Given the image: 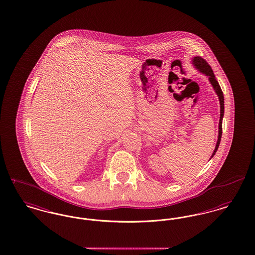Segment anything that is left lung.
I'll use <instances>...</instances> for the list:
<instances>
[{
	"instance_id": "1",
	"label": "left lung",
	"mask_w": 255,
	"mask_h": 255,
	"mask_svg": "<svg viewBox=\"0 0 255 255\" xmlns=\"http://www.w3.org/2000/svg\"><path fill=\"white\" fill-rule=\"evenodd\" d=\"M193 65L195 68L201 72L202 74L208 77L210 84L212 85L213 89L216 91L217 95L219 96V100H220V105H221V116H220V123H219V136H218V140H217V144L215 150L211 156V158L214 157V155L216 154L217 150L219 148L220 142H221V138H222V134H223V119H224V114H225V98H224V93L222 91V89L218 83V81L216 80V77L214 75V72L211 68L208 62L204 59H202L201 57H194L193 58ZM210 158V159H211Z\"/></svg>"
}]
</instances>
